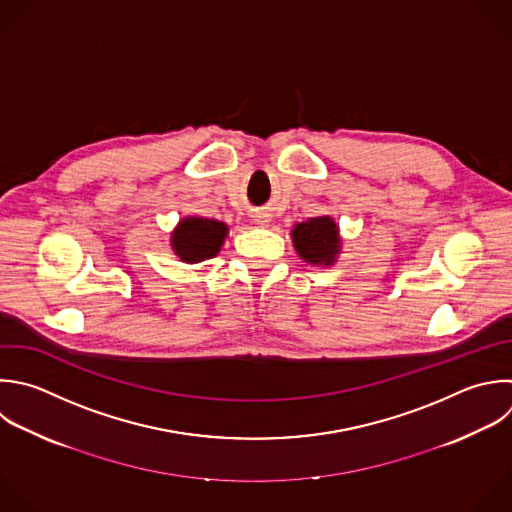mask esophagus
Masks as SVG:
<instances>
[{
    "label": "esophagus",
    "mask_w": 512,
    "mask_h": 512,
    "mask_svg": "<svg viewBox=\"0 0 512 512\" xmlns=\"http://www.w3.org/2000/svg\"><path fill=\"white\" fill-rule=\"evenodd\" d=\"M254 222H256V224H260V226H268L270 218H268V214H264V212H258V214H254Z\"/></svg>",
    "instance_id": "obj_1"
}]
</instances>
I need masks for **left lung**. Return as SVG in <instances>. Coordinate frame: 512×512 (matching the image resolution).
<instances>
[{"mask_svg":"<svg viewBox=\"0 0 512 512\" xmlns=\"http://www.w3.org/2000/svg\"><path fill=\"white\" fill-rule=\"evenodd\" d=\"M292 242L300 258L310 264H332L340 250L338 226L330 216L310 218L296 224L292 230Z\"/></svg>","mask_w":512,"mask_h":512,"instance_id":"8db88e82","label":"left lung"}]
</instances>
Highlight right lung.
<instances>
[{
  "label": "right lung",
  "mask_w": 512,
  "mask_h": 512,
  "mask_svg": "<svg viewBox=\"0 0 512 512\" xmlns=\"http://www.w3.org/2000/svg\"><path fill=\"white\" fill-rule=\"evenodd\" d=\"M226 232V224L218 220L184 218L172 234V246L182 262L196 264L218 254Z\"/></svg>",
  "instance_id": "obj_1"
}]
</instances>
